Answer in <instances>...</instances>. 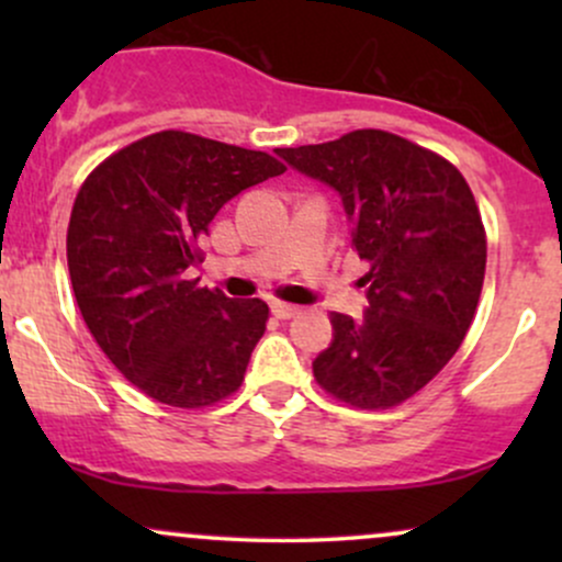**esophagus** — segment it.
<instances>
[{
  "instance_id": "obj_1",
  "label": "esophagus",
  "mask_w": 562,
  "mask_h": 562,
  "mask_svg": "<svg viewBox=\"0 0 562 562\" xmlns=\"http://www.w3.org/2000/svg\"><path fill=\"white\" fill-rule=\"evenodd\" d=\"M301 308L299 306H293V303H282V301H272V314L277 319H290V317H295V314H299Z\"/></svg>"
}]
</instances>
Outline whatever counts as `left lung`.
Segmentation results:
<instances>
[{
    "label": "left lung",
    "instance_id": "obj_1",
    "mask_svg": "<svg viewBox=\"0 0 562 562\" xmlns=\"http://www.w3.org/2000/svg\"><path fill=\"white\" fill-rule=\"evenodd\" d=\"M290 169L333 187L370 263L362 319L330 314L314 359L327 393L389 409L430 383L460 348L486 272V232L462 173L415 142L359 128L322 145L280 147Z\"/></svg>",
    "mask_w": 562,
    "mask_h": 562
}]
</instances>
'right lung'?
I'll return each mask as SVG.
<instances>
[{
	"label": "right lung",
	"mask_w": 562,
	"mask_h": 562,
	"mask_svg": "<svg viewBox=\"0 0 562 562\" xmlns=\"http://www.w3.org/2000/svg\"><path fill=\"white\" fill-rule=\"evenodd\" d=\"M282 171L269 153L158 132L81 184L68 224L76 303L105 357L156 402L195 409L240 389L269 306L200 288L190 267L218 209Z\"/></svg>",
	"instance_id": "obj_1"
}]
</instances>
